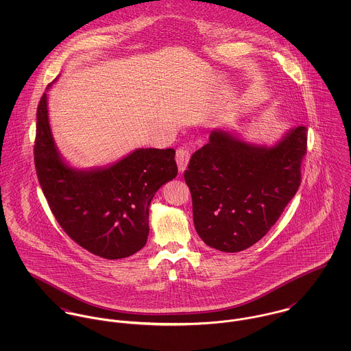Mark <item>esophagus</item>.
Masks as SVG:
<instances>
[{"instance_id":"34e87169","label":"esophagus","mask_w":351,"mask_h":351,"mask_svg":"<svg viewBox=\"0 0 351 351\" xmlns=\"http://www.w3.org/2000/svg\"><path fill=\"white\" fill-rule=\"evenodd\" d=\"M191 159V149L188 145H182L181 147L177 149L176 152V160L178 163V167L181 171H184L188 166V162Z\"/></svg>"}]
</instances>
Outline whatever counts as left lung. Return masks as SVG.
<instances>
[{
    "label": "left lung",
    "instance_id": "1",
    "mask_svg": "<svg viewBox=\"0 0 351 351\" xmlns=\"http://www.w3.org/2000/svg\"><path fill=\"white\" fill-rule=\"evenodd\" d=\"M306 134L305 127H298L270 149L221 130L210 134L184 174L195 227L205 245L238 252L269 232L300 186Z\"/></svg>",
    "mask_w": 351,
    "mask_h": 351
}]
</instances>
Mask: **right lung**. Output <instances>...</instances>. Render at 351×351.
I'll use <instances>...</instances> for the list:
<instances>
[{
	"label": "right lung",
	"instance_id": "obj_1",
	"mask_svg": "<svg viewBox=\"0 0 351 351\" xmlns=\"http://www.w3.org/2000/svg\"><path fill=\"white\" fill-rule=\"evenodd\" d=\"M174 155V149H139L109 167L77 171L55 147L46 93L38 105L34 159L42 191L63 231L101 258L145 247L151 200L178 171Z\"/></svg>",
	"mask_w": 351,
	"mask_h": 351
}]
</instances>
